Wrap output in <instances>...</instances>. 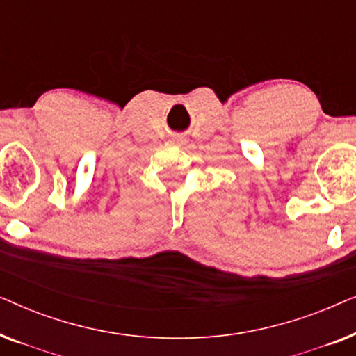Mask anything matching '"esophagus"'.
<instances>
[{
    "label": "esophagus",
    "mask_w": 356,
    "mask_h": 356,
    "mask_svg": "<svg viewBox=\"0 0 356 356\" xmlns=\"http://www.w3.org/2000/svg\"><path fill=\"white\" fill-rule=\"evenodd\" d=\"M170 143L175 144V145H178V147H184V145L188 144V139L184 138L183 134H175L173 138H172V140H170Z\"/></svg>",
    "instance_id": "esophagus-1"
}]
</instances>
